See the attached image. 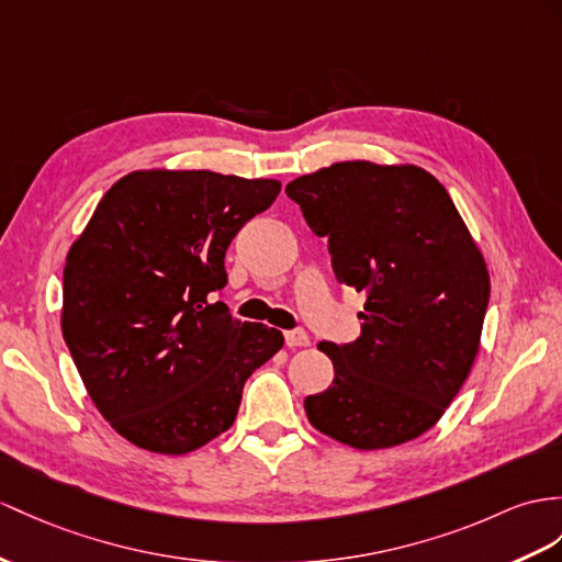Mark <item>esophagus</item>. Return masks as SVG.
Listing matches in <instances>:
<instances>
[{
  "instance_id": "1",
  "label": "esophagus",
  "mask_w": 562,
  "mask_h": 562,
  "mask_svg": "<svg viewBox=\"0 0 562 562\" xmlns=\"http://www.w3.org/2000/svg\"><path fill=\"white\" fill-rule=\"evenodd\" d=\"M285 346H289V348L310 346V336H307L305 328H291V331H285Z\"/></svg>"
}]
</instances>
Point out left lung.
Returning <instances> with one entry per match:
<instances>
[{"instance_id": "8db88e82", "label": "left lung", "mask_w": 562, "mask_h": 562, "mask_svg": "<svg viewBox=\"0 0 562 562\" xmlns=\"http://www.w3.org/2000/svg\"><path fill=\"white\" fill-rule=\"evenodd\" d=\"M328 243L338 283L364 293L362 334L317 346L331 386L307 395L314 429L376 450L441 419L474 364L488 271L448 190L413 164L338 161L285 186Z\"/></svg>"}]
</instances>
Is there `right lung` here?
I'll return each mask as SVG.
<instances>
[{"mask_svg":"<svg viewBox=\"0 0 562 562\" xmlns=\"http://www.w3.org/2000/svg\"><path fill=\"white\" fill-rule=\"evenodd\" d=\"M271 178L133 171L100 200L64 267L61 331L102 417L138 448L183 456L234 424L243 386L283 346L212 293Z\"/></svg>","mask_w":562,"mask_h":562,"instance_id":"obj_1","label":"right lung"}]
</instances>
